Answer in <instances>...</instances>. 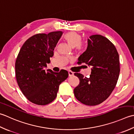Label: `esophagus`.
<instances>
[{"label": "esophagus", "mask_w": 134, "mask_h": 134, "mask_svg": "<svg viewBox=\"0 0 134 134\" xmlns=\"http://www.w3.org/2000/svg\"><path fill=\"white\" fill-rule=\"evenodd\" d=\"M68 73H69V76H72L74 75V73L72 72V71H68Z\"/></svg>", "instance_id": "34e87169"}]
</instances>
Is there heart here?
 <instances>
[{
  "mask_svg": "<svg viewBox=\"0 0 134 134\" xmlns=\"http://www.w3.org/2000/svg\"><path fill=\"white\" fill-rule=\"evenodd\" d=\"M65 39L66 40L72 48L76 47L79 52H83L85 50V46L80 43L81 41V36L75 32H68L65 35Z\"/></svg>",
  "mask_w": 134,
  "mask_h": 134,
  "instance_id": "1",
  "label": "heart"
}]
</instances>
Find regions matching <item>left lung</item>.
<instances>
[{"label": "left lung", "instance_id": "8db88e82", "mask_svg": "<svg viewBox=\"0 0 134 134\" xmlns=\"http://www.w3.org/2000/svg\"><path fill=\"white\" fill-rule=\"evenodd\" d=\"M91 67V75L85 77L75 73L80 83L74 89L75 97L80 102L95 106L103 102L115 88L120 73L119 55L115 46L100 35L87 39L86 50L78 58V64Z\"/></svg>", "mask_w": 134, "mask_h": 134}]
</instances>
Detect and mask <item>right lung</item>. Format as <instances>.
Returning <instances> with one entry per match:
<instances>
[{
    "label": "right lung",
    "instance_id": "1",
    "mask_svg": "<svg viewBox=\"0 0 134 134\" xmlns=\"http://www.w3.org/2000/svg\"><path fill=\"white\" fill-rule=\"evenodd\" d=\"M62 31L35 35L24 43L15 61V76L22 92L29 101L39 105L53 102L59 86L68 77L62 69L54 72L45 69L54 55Z\"/></svg>",
    "mask_w": 134,
    "mask_h": 134
}]
</instances>
